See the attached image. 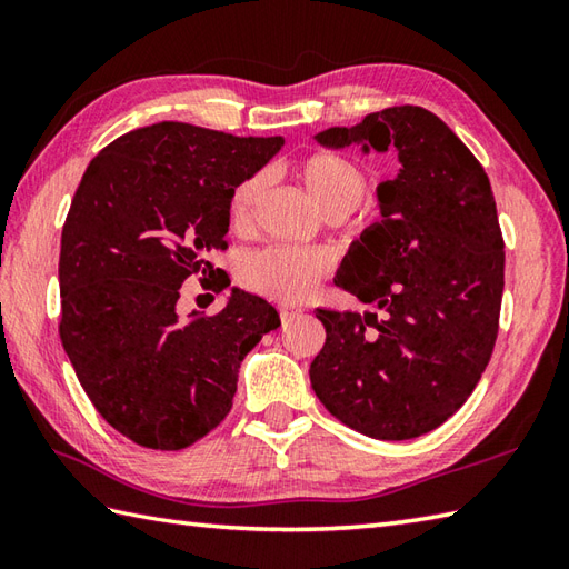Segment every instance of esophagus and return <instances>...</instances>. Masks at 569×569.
<instances>
[{"mask_svg":"<svg viewBox=\"0 0 569 569\" xmlns=\"http://www.w3.org/2000/svg\"><path fill=\"white\" fill-rule=\"evenodd\" d=\"M278 312H281V320H283V322H291L293 318H298V316H300V308L281 306V308H278Z\"/></svg>","mask_w":569,"mask_h":569,"instance_id":"1","label":"esophagus"}]
</instances>
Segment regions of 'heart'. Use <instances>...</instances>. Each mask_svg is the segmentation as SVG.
<instances>
[{
	"mask_svg": "<svg viewBox=\"0 0 569 569\" xmlns=\"http://www.w3.org/2000/svg\"><path fill=\"white\" fill-rule=\"evenodd\" d=\"M296 178L306 188L308 198L318 204L322 214L340 220L352 212L367 192V173L357 161L340 151H312L296 163ZM266 190L261 173L249 176L232 190L229 198V220L234 227H244L251 220ZM330 263L318 251H296L271 247L251 253L241 263V281L257 293L283 303L303 300L320 278L328 273Z\"/></svg>",
	"mask_w": 569,
	"mask_h": 569,
	"instance_id": "b5f03b06",
	"label": "heart"
}]
</instances>
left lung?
Listing matches in <instances>:
<instances>
[{
    "mask_svg": "<svg viewBox=\"0 0 569 569\" xmlns=\"http://www.w3.org/2000/svg\"><path fill=\"white\" fill-rule=\"evenodd\" d=\"M330 149L398 151L377 188L381 220L352 241L337 286L381 312L318 308L310 365L330 413L373 440H410L450 418L485 373L499 332L503 237L489 176L422 107L373 112L316 134Z\"/></svg>",
    "mask_w": 569,
    "mask_h": 569,
    "instance_id": "1",
    "label": "left lung"
}]
</instances>
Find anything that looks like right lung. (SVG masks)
<instances>
[{
  "label": "right lung",
  "instance_id": "right-lung-1",
  "mask_svg": "<svg viewBox=\"0 0 569 569\" xmlns=\"http://www.w3.org/2000/svg\"><path fill=\"white\" fill-rule=\"evenodd\" d=\"M281 137H232L159 122L90 161L60 237V342L98 413L149 450H183L232 408L239 365L281 320L232 288L217 316L178 312L190 276L227 249L232 190L281 151ZM210 283V281H208Z\"/></svg>",
  "mask_w": 569,
  "mask_h": 569
}]
</instances>
